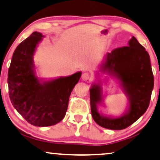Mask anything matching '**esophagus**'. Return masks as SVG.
I'll return each instance as SVG.
<instances>
[{"label":"esophagus","instance_id":"esophagus-1","mask_svg":"<svg viewBox=\"0 0 160 160\" xmlns=\"http://www.w3.org/2000/svg\"><path fill=\"white\" fill-rule=\"evenodd\" d=\"M91 78V75L88 72H85L82 75V79L85 81H87Z\"/></svg>","mask_w":160,"mask_h":160}]
</instances>
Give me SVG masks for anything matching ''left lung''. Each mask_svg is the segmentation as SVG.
I'll use <instances>...</instances> for the list:
<instances>
[{"label": "left lung", "mask_w": 160, "mask_h": 160, "mask_svg": "<svg viewBox=\"0 0 160 160\" xmlns=\"http://www.w3.org/2000/svg\"><path fill=\"white\" fill-rule=\"evenodd\" d=\"M112 69L122 81V86L129 96L128 112L119 118L101 116L97 103L102 101V93L98 85L90 90L91 114L98 125L111 130H122L131 125L142 116L149 105L154 87V75L150 58L145 48L135 37L128 46L120 47L108 53L105 68Z\"/></svg>", "instance_id": "1"}]
</instances>
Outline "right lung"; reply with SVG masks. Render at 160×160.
<instances>
[{
    "label": "right lung",
    "instance_id": "1",
    "mask_svg": "<svg viewBox=\"0 0 160 160\" xmlns=\"http://www.w3.org/2000/svg\"><path fill=\"white\" fill-rule=\"evenodd\" d=\"M43 37L34 32L13 52L8 72V93L17 111L30 124L39 127L56 125L64 118L69 96L81 72L41 83L33 71L32 56Z\"/></svg>",
    "mask_w": 160,
    "mask_h": 160
}]
</instances>
